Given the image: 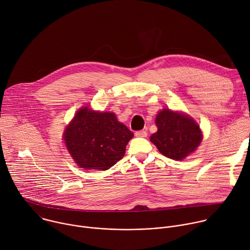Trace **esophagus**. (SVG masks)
<instances>
[{
    "instance_id": "obj_1",
    "label": "esophagus",
    "mask_w": 250,
    "mask_h": 250,
    "mask_svg": "<svg viewBox=\"0 0 250 250\" xmlns=\"http://www.w3.org/2000/svg\"><path fill=\"white\" fill-rule=\"evenodd\" d=\"M146 135H147V133L146 130H140L135 133V136L139 137V138H145V137H146Z\"/></svg>"
}]
</instances>
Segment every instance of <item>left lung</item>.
<instances>
[{"label":"left lung","mask_w":250,"mask_h":250,"mask_svg":"<svg viewBox=\"0 0 250 250\" xmlns=\"http://www.w3.org/2000/svg\"><path fill=\"white\" fill-rule=\"evenodd\" d=\"M156 125L158 132L151 136V142L168 159L183 160L202 141L200 128L187 115L164 109L157 115Z\"/></svg>","instance_id":"obj_1"}]
</instances>
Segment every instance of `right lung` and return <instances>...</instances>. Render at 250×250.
<instances>
[{
  "label": "right lung",
  "mask_w": 250,
  "mask_h": 250,
  "mask_svg": "<svg viewBox=\"0 0 250 250\" xmlns=\"http://www.w3.org/2000/svg\"><path fill=\"white\" fill-rule=\"evenodd\" d=\"M133 133L114 113L80 109L64 133L68 151L80 167L106 170L120 161Z\"/></svg>",
  "instance_id": "add662e5"
}]
</instances>
